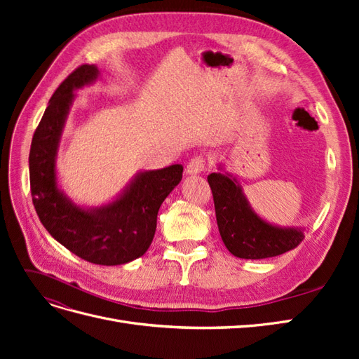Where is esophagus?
I'll use <instances>...</instances> for the list:
<instances>
[{
  "label": "esophagus",
  "instance_id": "esophagus-1",
  "mask_svg": "<svg viewBox=\"0 0 359 359\" xmlns=\"http://www.w3.org/2000/svg\"><path fill=\"white\" fill-rule=\"evenodd\" d=\"M206 169V158L203 156H198V157H193L189 165L186 168V172L189 175H196V173H201Z\"/></svg>",
  "mask_w": 359,
  "mask_h": 359
}]
</instances>
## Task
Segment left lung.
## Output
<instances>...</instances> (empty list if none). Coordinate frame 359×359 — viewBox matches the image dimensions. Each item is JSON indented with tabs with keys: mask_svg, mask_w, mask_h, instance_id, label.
Listing matches in <instances>:
<instances>
[{
	"mask_svg": "<svg viewBox=\"0 0 359 359\" xmlns=\"http://www.w3.org/2000/svg\"><path fill=\"white\" fill-rule=\"evenodd\" d=\"M215 217L222 240L241 259H266L293 250L304 240L301 229L277 227L264 222L252 210L236 178L229 173L208 175Z\"/></svg>",
	"mask_w": 359,
	"mask_h": 359,
	"instance_id": "8db88e82",
	"label": "left lung"
}]
</instances>
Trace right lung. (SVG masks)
<instances>
[{
  "label": "right lung",
  "instance_id": "right-lung-1",
  "mask_svg": "<svg viewBox=\"0 0 359 359\" xmlns=\"http://www.w3.org/2000/svg\"><path fill=\"white\" fill-rule=\"evenodd\" d=\"M99 70L83 64L50 97L29 149L31 196L41 224L55 240L83 260L123 265L142 256L153 243L160 205L182 178V166L140 172L109 205L83 210L60 191L55 157L74 91L95 81Z\"/></svg>",
  "mask_w": 359,
  "mask_h": 359
}]
</instances>
